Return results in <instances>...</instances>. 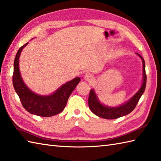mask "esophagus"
<instances>
[{"mask_svg":"<svg viewBox=\"0 0 161 161\" xmlns=\"http://www.w3.org/2000/svg\"><path fill=\"white\" fill-rule=\"evenodd\" d=\"M84 79L86 81L92 82V81H93V80H94V77H93L92 75L89 74H86L84 76Z\"/></svg>","mask_w":161,"mask_h":161,"instance_id":"esophagus-1","label":"esophagus"}]
</instances>
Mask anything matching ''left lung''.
Returning a JSON list of instances; mask_svg holds the SVG:
<instances>
[{"label": "left lung", "mask_w": 161, "mask_h": 161, "mask_svg": "<svg viewBox=\"0 0 161 161\" xmlns=\"http://www.w3.org/2000/svg\"><path fill=\"white\" fill-rule=\"evenodd\" d=\"M138 56L142 59V67H143V79L142 84L141 85L140 90L137 92V93L132 97L130 99L120 106L117 107H109L104 106L101 103L95 91L92 89L90 92L89 99H88V105H89L90 109L94 114L98 117H102L103 119H114L117 118L121 117L132 112L136 108L138 101L142 97L145 90L146 83H147V76L145 72V62L142 57L138 53H136Z\"/></svg>", "instance_id": "1"}]
</instances>
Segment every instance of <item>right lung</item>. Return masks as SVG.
I'll use <instances>...</instances> for the list:
<instances>
[{"instance_id":"add662e5","label":"right lung","mask_w":161,"mask_h":161,"mask_svg":"<svg viewBox=\"0 0 161 161\" xmlns=\"http://www.w3.org/2000/svg\"><path fill=\"white\" fill-rule=\"evenodd\" d=\"M28 43L19 49L14 61L13 86L20 99L23 107L31 114L41 117H51L61 113L66 106L69 97L79 83L80 78L76 77L62 85L53 94L43 96L32 92L23 80L19 70V57Z\"/></svg>"}]
</instances>
